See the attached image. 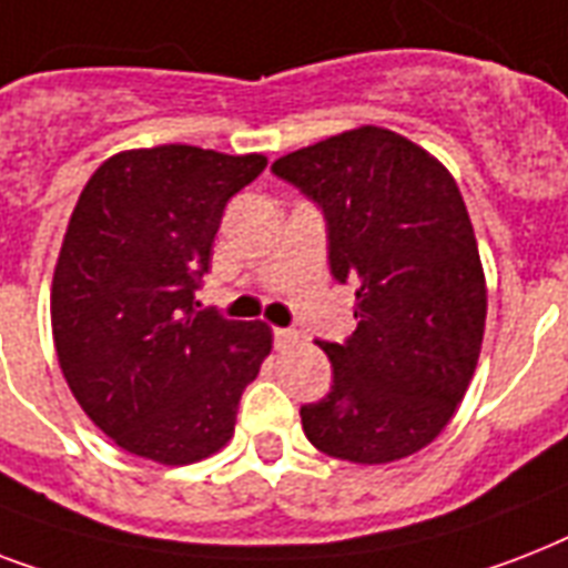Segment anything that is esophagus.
I'll use <instances>...</instances> for the list:
<instances>
[{
	"label": "esophagus",
	"instance_id": "34e87169",
	"mask_svg": "<svg viewBox=\"0 0 568 568\" xmlns=\"http://www.w3.org/2000/svg\"><path fill=\"white\" fill-rule=\"evenodd\" d=\"M297 342H301V336H297L294 329H280V327L274 329L276 351H292V347L297 345Z\"/></svg>",
	"mask_w": 568,
	"mask_h": 568
}]
</instances>
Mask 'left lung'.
<instances>
[{"instance_id":"1","label":"left lung","mask_w":568,"mask_h":568,"mask_svg":"<svg viewBox=\"0 0 568 568\" xmlns=\"http://www.w3.org/2000/svg\"><path fill=\"white\" fill-rule=\"evenodd\" d=\"M327 221L329 271L356 285L354 336L321 351L333 386L301 406L306 439L359 466L430 445L484 345L486 280L448 168L392 129L359 126L271 164Z\"/></svg>"}]
</instances>
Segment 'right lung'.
<instances>
[{
  "instance_id": "obj_1",
  "label": "right lung",
  "mask_w": 568,
  "mask_h": 568,
  "mask_svg": "<svg viewBox=\"0 0 568 568\" xmlns=\"http://www.w3.org/2000/svg\"><path fill=\"white\" fill-rule=\"evenodd\" d=\"M265 164L189 144L126 150L93 171L70 214L49 306L58 365L84 415L135 457L189 466L217 454L271 354L267 324L194 301L223 209Z\"/></svg>"
}]
</instances>
